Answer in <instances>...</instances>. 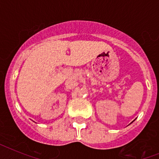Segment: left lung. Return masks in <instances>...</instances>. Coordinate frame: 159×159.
Segmentation results:
<instances>
[{"label":"left lung","mask_w":159,"mask_h":159,"mask_svg":"<svg viewBox=\"0 0 159 159\" xmlns=\"http://www.w3.org/2000/svg\"><path fill=\"white\" fill-rule=\"evenodd\" d=\"M132 123H133V122H132Z\"/></svg>","instance_id":"left-lung-1"}]
</instances>
